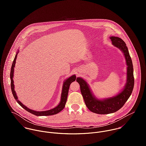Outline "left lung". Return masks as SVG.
Returning a JSON list of instances; mask_svg holds the SVG:
<instances>
[{
	"instance_id": "obj_1",
	"label": "left lung",
	"mask_w": 146,
	"mask_h": 146,
	"mask_svg": "<svg viewBox=\"0 0 146 146\" xmlns=\"http://www.w3.org/2000/svg\"><path fill=\"white\" fill-rule=\"evenodd\" d=\"M112 45L118 48L124 54L126 64V83L123 90L116 95L104 99L97 98L92 93L89 85L82 78H77L85 104L92 112L98 114H108L120 110L130 97L134 88L133 66L125 42L116 36L110 37Z\"/></svg>"
}]
</instances>
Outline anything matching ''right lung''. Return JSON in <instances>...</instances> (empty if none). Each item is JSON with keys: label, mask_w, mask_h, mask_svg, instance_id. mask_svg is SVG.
Wrapping results in <instances>:
<instances>
[{"label": "right lung", "mask_w": 146, "mask_h": 146, "mask_svg": "<svg viewBox=\"0 0 146 146\" xmlns=\"http://www.w3.org/2000/svg\"><path fill=\"white\" fill-rule=\"evenodd\" d=\"M19 52V49L17 50L16 52L15 57L14 58V60L12 63V67H11V74H10V78H11V90L12 92V94L13 95V97L17 102L21 106L22 108H23L25 110H26L27 111L29 112L33 113V115H35L36 116H49V115H53L57 114L61 112L63 109L64 108L65 104L67 101V96H68V89L70 84L73 82H75L76 78V76L75 75H73L69 77L67 79L65 80L64 82H63L62 86V93H61V101L56 107L46 110V111H37L35 110H31L27 107L26 106H25L23 104H22L21 102L18 100V97L17 96V94L16 93V91L15 90V85H14V81H13V76H14V70H15V64H16V59L17 57V54Z\"/></svg>", "instance_id": "add662e5"}]
</instances>
